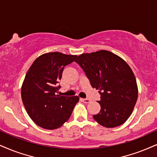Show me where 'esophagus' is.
<instances>
[{"label": "esophagus", "instance_id": "34e87169", "mask_svg": "<svg viewBox=\"0 0 157 157\" xmlns=\"http://www.w3.org/2000/svg\"><path fill=\"white\" fill-rule=\"evenodd\" d=\"M82 100L84 103H89V102H90V100L88 99V98H84V99H82Z\"/></svg>", "mask_w": 157, "mask_h": 157}]
</instances>
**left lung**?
<instances>
[{
    "mask_svg": "<svg viewBox=\"0 0 157 157\" xmlns=\"http://www.w3.org/2000/svg\"><path fill=\"white\" fill-rule=\"evenodd\" d=\"M84 71L91 86L99 90L100 111L94 119L105 127L121 125L128 119L138 99L136 79L119 56L105 50L82 54L75 60Z\"/></svg>",
    "mask_w": 157,
    "mask_h": 157,
    "instance_id": "8db88e82",
    "label": "left lung"
}]
</instances>
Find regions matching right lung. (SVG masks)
Segmentation results:
<instances>
[{"instance_id": "add662e5", "label": "right lung", "mask_w": 157, "mask_h": 157, "mask_svg": "<svg viewBox=\"0 0 157 157\" xmlns=\"http://www.w3.org/2000/svg\"><path fill=\"white\" fill-rule=\"evenodd\" d=\"M76 55L49 52L33 62L22 84V100L29 117L44 129H55L67 121L78 96H60L58 85L65 66L72 63Z\"/></svg>"}]
</instances>
